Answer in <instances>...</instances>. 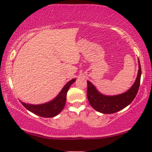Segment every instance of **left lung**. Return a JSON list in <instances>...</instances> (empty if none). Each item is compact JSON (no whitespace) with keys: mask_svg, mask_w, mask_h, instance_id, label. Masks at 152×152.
Listing matches in <instances>:
<instances>
[{"mask_svg":"<svg viewBox=\"0 0 152 152\" xmlns=\"http://www.w3.org/2000/svg\"><path fill=\"white\" fill-rule=\"evenodd\" d=\"M139 72L132 87L124 94L115 96H107L99 93L96 87L87 81V98L89 102L97 111L105 114L118 112L128 106L134 100L139 89L141 82V67L139 60Z\"/></svg>","mask_w":152,"mask_h":152,"instance_id":"8db88e82","label":"left lung"}]
</instances>
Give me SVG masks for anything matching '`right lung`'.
I'll list each match as a JSON object with an SVG mask.
<instances>
[{
  "label": "right lung",
  "mask_w": 152,
  "mask_h": 152,
  "mask_svg": "<svg viewBox=\"0 0 152 152\" xmlns=\"http://www.w3.org/2000/svg\"><path fill=\"white\" fill-rule=\"evenodd\" d=\"M75 80L76 79L74 78L69 81L64 86V87L63 88V89L60 92V94L58 95V96L55 99H54L53 100L49 102L39 105L28 104L22 102L21 101H20V102L27 110L39 115L40 117H53L59 114L60 112L64 108L65 102H66L67 91L69 90L70 86L75 82Z\"/></svg>",
  "instance_id": "right-lung-1"
}]
</instances>
